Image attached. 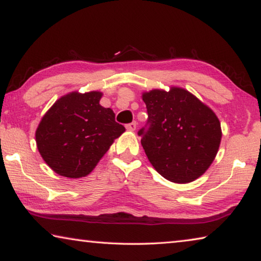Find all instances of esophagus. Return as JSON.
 <instances>
[{"instance_id": "34e87169", "label": "esophagus", "mask_w": 261, "mask_h": 261, "mask_svg": "<svg viewBox=\"0 0 261 261\" xmlns=\"http://www.w3.org/2000/svg\"><path fill=\"white\" fill-rule=\"evenodd\" d=\"M125 126H126V129H127V130H130V131H135V130H136V127H137V123H136V122H131V123H129V124H126Z\"/></svg>"}]
</instances>
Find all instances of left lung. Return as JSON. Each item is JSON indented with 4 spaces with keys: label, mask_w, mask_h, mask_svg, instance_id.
I'll return each mask as SVG.
<instances>
[{
    "label": "left lung",
    "mask_w": 261,
    "mask_h": 261,
    "mask_svg": "<svg viewBox=\"0 0 261 261\" xmlns=\"http://www.w3.org/2000/svg\"><path fill=\"white\" fill-rule=\"evenodd\" d=\"M143 100L148 118L138 135L152 166L175 183L200 177L213 162L222 136L213 110L179 87L153 90Z\"/></svg>",
    "instance_id": "left-lung-1"
}]
</instances>
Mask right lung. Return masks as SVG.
<instances>
[{
    "label": "right lung",
    "instance_id": "obj_1",
    "mask_svg": "<svg viewBox=\"0 0 261 261\" xmlns=\"http://www.w3.org/2000/svg\"><path fill=\"white\" fill-rule=\"evenodd\" d=\"M100 92L62 96L39 124L35 139L46 163L61 176L79 178L94 169L114 139L125 131L110 108L99 103Z\"/></svg>",
    "mask_w": 261,
    "mask_h": 261
}]
</instances>
